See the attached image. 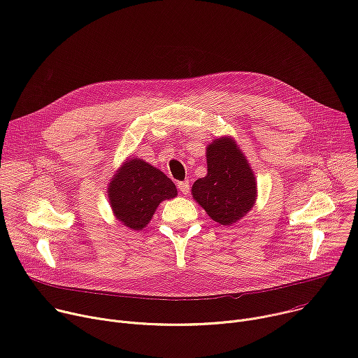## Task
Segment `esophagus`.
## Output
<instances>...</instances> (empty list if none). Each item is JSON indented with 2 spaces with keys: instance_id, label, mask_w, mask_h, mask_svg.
<instances>
[{
  "instance_id": "esophagus-1",
  "label": "esophagus",
  "mask_w": 358,
  "mask_h": 358,
  "mask_svg": "<svg viewBox=\"0 0 358 358\" xmlns=\"http://www.w3.org/2000/svg\"><path fill=\"white\" fill-rule=\"evenodd\" d=\"M178 189H180L184 195H188V194H189V182H188V181H180V182H178Z\"/></svg>"
}]
</instances>
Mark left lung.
<instances>
[{
  "mask_svg": "<svg viewBox=\"0 0 358 358\" xmlns=\"http://www.w3.org/2000/svg\"><path fill=\"white\" fill-rule=\"evenodd\" d=\"M208 173L198 178L192 198L221 225L243 218L257 201V180L236 141L231 137L215 138L207 147Z\"/></svg>",
  "mask_w": 358,
  "mask_h": 358,
  "instance_id": "1",
  "label": "left lung"
}]
</instances>
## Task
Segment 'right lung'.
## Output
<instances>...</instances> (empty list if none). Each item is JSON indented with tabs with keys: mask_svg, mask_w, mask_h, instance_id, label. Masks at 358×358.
Segmentation results:
<instances>
[{
	"mask_svg": "<svg viewBox=\"0 0 358 358\" xmlns=\"http://www.w3.org/2000/svg\"><path fill=\"white\" fill-rule=\"evenodd\" d=\"M109 202L115 217L130 229H143L160 202L177 195L176 184L141 159H127L109 182Z\"/></svg>",
	"mask_w": 358,
	"mask_h": 358,
	"instance_id": "right-lung-1",
	"label": "right lung"
}]
</instances>
